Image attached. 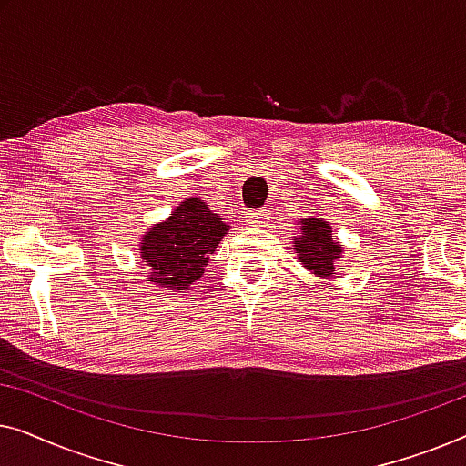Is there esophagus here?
Instances as JSON below:
<instances>
[{"label":"esophagus","mask_w":466,"mask_h":466,"mask_svg":"<svg viewBox=\"0 0 466 466\" xmlns=\"http://www.w3.org/2000/svg\"><path fill=\"white\" fill-rule=\"evenodd\" d=\"M248 227H265V222L269 220V209H254V212H248Z\"/></svg>","instance_id":"esophagus-1"}]
</instances>
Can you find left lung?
Listing matches in <instances>:
<instances>
[{"label":"left lung","mask_w":466,"mask_h":466,"mask_svg":"<svg viewBox=\"0 0 466 466\" xmlns=\"http://www.w3.org/2000/svg\"><path fill=\"white\" fill-rule=\"evenodd\" d=\"M301 225V233L299 238L292 239L297 252V260L308 269L311 276L329 279V278H339V273H335V267L343 258L341 241L337 239V233L330 228V225L322 216H308V218L299 220Z\"/></svg>","instance_id":"left-lung-1"}]
</instances>
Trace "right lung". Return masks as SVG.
<instances>
[{
	"label": "right lung",
	"mask_w": 466,
	"mask_h": 466,
	"mask_svg": "<svg viewBox=\"0 0 466 466\" xmlns=\"http://www.w3.org/2000/svg\"><path fill=\"white\" fill-rule=\"evenodd\" d=\"M228 231L199 197H188L163 222H157L139 239V258L146 282L169 292H182L206 271L209 254Z\"/></svg>",
	"instance_id": "1"
}]
</instances>
